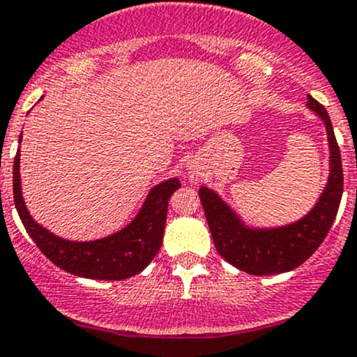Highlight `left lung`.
I'll use <instances>...</instances> for the list:
<instances>
[{"mask_svg":"<svg viewBox=\"0 0 357 357\" xmlns=\"http://www.w3.org/2000/svg\"><path fill=\"white\" fill-rule=\"evenodd\" d=\"M307 107L317 112L327 126L330 176L324 195L305 219L286 227L255 231L243 226L234 212L213 191L205 186L198 191L217 253L236 268L251 275L282 273L305 264L327 238L339 212L344 190L339 145L327 109L311 96H307Z\"/></svg>","mask_w":357,"mask_h":357,"instance_id":"8db88e82","label":"left lung"}]
</instances>
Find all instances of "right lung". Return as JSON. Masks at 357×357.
<instances>
[{"mask_svg": "<svg viewBox=\"0 0 357 357\" xmlns=\"http://www.w3.org/2000/svg\"><path fill=\"white\" fill-rule=\"evenodd\" d=\"M179 186L176 178L157 185L137 219L123 231L97 241L73 243L51 234L29 215L20 188V150L13 162L15 207L29 236L56 267L87 279L123 280L147 267L162 245L169 198Z\"/></svg>", "mask_w": 357, "mask_h": 357, "instance_id": "right-lung-1", "label": "right lung"}]
</instances>
